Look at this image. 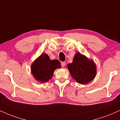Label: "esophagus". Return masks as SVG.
Instances as JSON below:
<instances>
[{
    "label": "esophagus",
    "instance_id": "34e87169",
    "mask_svg": "<svg viewBox=\"0 0 120 120\" xmlns=\"http://www.w3.org/2000/svg\"><path fill=\"white\" fill-rule=\"evenodd\" d=\"M61 65L62 67L64 68L65 66V62H61Z\"/></svg>",
    "mask_w": 120,
    "mask_h": 120
}]
</instances>
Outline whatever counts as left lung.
I'll return each mask as SVG.
<instances>
[{"mask_svg":"<svg viewBox=\"0 0 120 120\" xmlns=\"http://www.w3.org/2000/svg\"><path fill=\"white\" fill-rule=\"evenodd\" d=\"M68 69L72 77L82 84L92 81L97 74L94 62L79 52L75 55L73 63L68 64Z\"/></svg>","mask_w":120,"mask_h":120,"instance_id":"8db88e82","label":"left lung"}]
</instances>
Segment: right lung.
I'll list each match as a JSON object with an SVG mask.
<instances>
[{"instance_id": "add662e5", "label": "right lung", "mask_w": 120, "mask_h": 120, "mask_svg": "<svg viewBox=\"0 0 120 120\" xmlns=\"http://www.w3.org/2000/svg\"><path fill=\"white\" fill-rule=\"evenodd\" d=\"M60 68L58 60H50L47 54L42 53L32 64L31 73L36 80L43 83L51 79L55 70Z\"/></svg>"}]
</instances>
